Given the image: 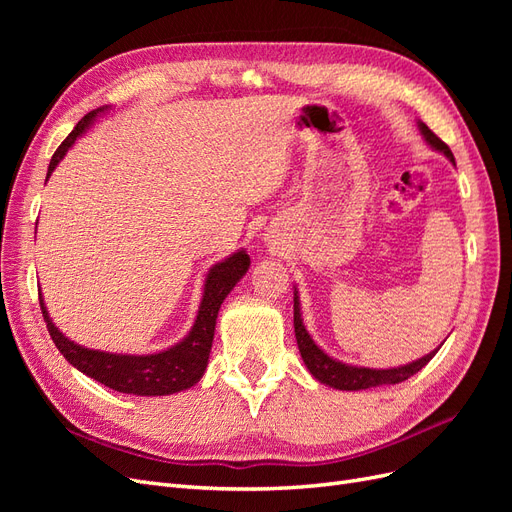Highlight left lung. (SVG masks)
I'll return each mask as SVG.
<instances>
[{
    "mask_svg": "<svg viewBox=\"0 0 512 512\" xmlns=\"http://www.w3.org/2000/svg\"><path fill=\"white\" fill-rule=\"evenodd\" d=\"M416 126H418V132H421V136H423V141L433 151L442 153V156L448 162H453V166H455L453 151L448 149V145L442 143L440 138L433 134L421 119H416ZM294 335H297L301 359H303L309 374H312L320 384H327V386H331V389H337V391H363V389H376V386L404 382L410 376L418 374V371H421L433 359V356H436V352L442 348V344H440L436 350H431L429 354L421 356V359H416V361L406 363V365H399V367H386V369L361 367V365H350V363H344V361H337V359H333L331 354L324 352L314 342V337L309 335V331L305 329L297 286H294Z\"/></svg>",
    "mask_w": 512,
    "mask_h": 512,
    "instance_id": "obj_1",
    "label": "left lung"
}]
</instances>
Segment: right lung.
<instances>
[{"label": "right lung", "instance_id": "right-lung-1", "mask_svg": "<svg viewBox=\"0 0 512 512\" xmlns=\"http://www.w3.org/2000/svg\"><path fill=\"white\" fill-rule=\"evenodd\" d=\"M111 111V106H100L96 111L87 113L76 128L66 136V141L59 145L53 153L49 173L46 181L53 175L57 164L66 158V153L72 145L91 128L98 117ZM250 269V256L243 250L232 252L224 260L215 262L207 271L205 284H203V297H200L198 312L194 318L192 329L188 331L181 342L170 346L166 350H158L151 354H121V352H106L85 348L81 344L72 342L70 337L61 333L53 318L46 309L42 290L40 294V309L49 329L57 350L66 356V361L81 371V374L98 380L108 389L128 393V395H141V397H160V395H173L185 389H192L194 384L200 382L205 376V369L209 363V352L213 346L215 335V322H218L220 307L230 290L241 282V277Z\"/></svg>", "mask_w": 512, "mask_h": 512}]
</instances>
